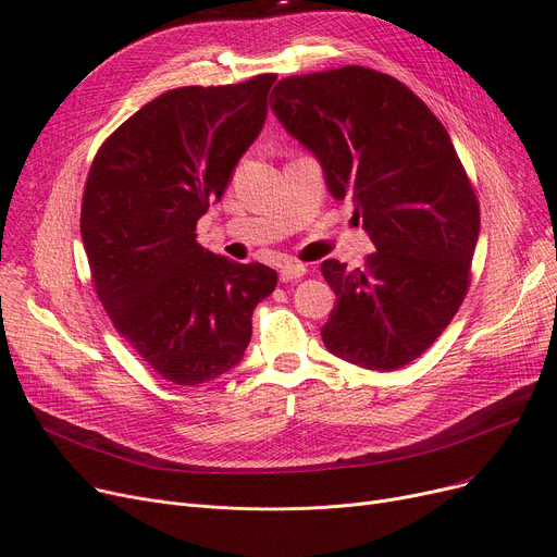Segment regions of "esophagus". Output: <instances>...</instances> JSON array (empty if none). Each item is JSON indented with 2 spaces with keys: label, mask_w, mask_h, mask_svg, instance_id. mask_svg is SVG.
I'll return each mask as SVG.
<instances>
[{
  "label": "esophagus",
  "mask_w": 557,
  "mask_h": 557,
  "mask_svg": "<svg viewBox=\"0 0 557 557\" xmlns=\"http://www.w3.org/2000/svg\"><path fill=\"white\" fill-rule=\"evenodd\" d=\"M305 273H307V269L302 267V263H298L294 259L282 261V267H280V280L282 282H294V280L302 277Z\"/></svg>",
  "instance_id": "1"
}]
</instances>
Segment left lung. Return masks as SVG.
Here are the masks:
<instances>
[{
    "label": "left lung",
    "mask_w": 557,
    "mask_h": 557,
    "mask_svg": "<svg viewBox=\"0 0 557 557\" xmlns=\"http://www.w3.org/2000/svg\"><path fill=\"white\" fill-rule=\"evenodd\" d=\"M282 126L309 149L334 198H352L374 244L363 269L325 259L336 307L320 330L332 355L368 368L416 361L456 315L481 214L447 128L397 78L349 65L282 78Z\"/></svg>",
    "instance_id": "left-lung-1"
}]
</instances>
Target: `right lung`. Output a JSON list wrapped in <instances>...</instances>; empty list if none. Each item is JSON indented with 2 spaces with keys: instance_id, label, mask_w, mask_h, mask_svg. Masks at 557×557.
Wrapping results in <instances>:
<instances>
[{
  "instance_id": "add662e5",
  "label": "right lung",
  "mask_w": 557,
  "mask_h": 557,
  "mask_svg": "<svg viewBox=\"0 0 557 557\" xmlns=\"http://www.w3.org/2000/svg\"><path fill=\"white\" fill-rule=\"evenodd\" d=\"M275 74L175 87L139 108L87 173L81 237L114 330L162 379L198 386L244 359L277 273L205 250L196 223L261 133Z\"/></svg>"
}]
</instances>
